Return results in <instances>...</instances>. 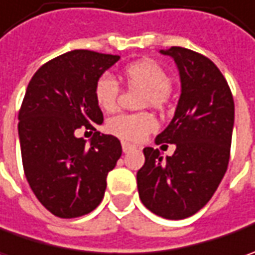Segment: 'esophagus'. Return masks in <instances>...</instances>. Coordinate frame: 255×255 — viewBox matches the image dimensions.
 <instances>
[{
	"label": "esophagus",
	"instance_id": "obj_1",
	"mask_svg": "<svg viewBox=\"0 0 255 255\" xmlns=\"http://www.w3.org/2000/svg\"><path fill=\"white\" fill-rule=\"evenodd\" d=\"M122 149H123V153H129V152H132V150H136V146H134V144H130V143H128V142H122Z\"/></svg>",
	"mask_w": 255,
	"mask_h": 255
}]
</instances>
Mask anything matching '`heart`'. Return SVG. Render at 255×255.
I'll return each instance as SVG.
<instances>
[{"mask_svg": "<svg viewBox=\"0 0 255 255\" xmlns=\"http://www.w3.org/2000/svg\"><path fill=\"white\" fill-rule=\"evenodd\" d=\"M126 84L144 92V102L159 105L171 89L170 76L162 66L153 61H139L128 65L123 71ZM95 99L102 111H113L116 108L119 86L111 75L98 78L95 88ZM157 129V122L149 113H119L108 122V130L125 140L139 142L147 133Z\"/></svg>", "mask_w": 255, "mask_h": 255, "instance_id": "1", "label": "heart"}]
</instances>
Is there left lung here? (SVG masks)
I'll return each mask as SVG.
<instances>
[{
	"mask_svg": "<svg viewBox=\"0 0 255 255\" xmlns=\"http://www.w3.org/2000/svg\"><path fill=\"white\" fill-rule=\"evenodd\" d=\"M160 54L173 58L181 89L171 122L154 142L176 144V150L163 157L157 149H143L137 190L144 207L156 216L183 220L207 204L227 170L234 101L209 58L181 46Z\"/></svg>",
	"mask_w": 255,
	"mask_h": 255,
	"instance_id": "obj_1",
	"label": "left lung"
}]
</instances>
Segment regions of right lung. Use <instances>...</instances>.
Returning <instances> with one entry per match:
<instances>
[{"mask_svg": "<svg viewBox=\"0 0 255 255\" xmlns=\"http://www.w3.org/2000/svg\"><path fill=\"white\" fill-rule=\"evenodd\" d=\"M119 55L75 49L42 65L28 84L18 115L22 164L31 190L61 219L93 211L102 201L106 176L122 156L121 142L96 130L103 113L93 88ZM95 132L86 148L74 132Z\"/></svg>", "mask_w": 255, "mask_h": 255, "instance_id": "add662e5", "label": "right lung"}]
</instances>
